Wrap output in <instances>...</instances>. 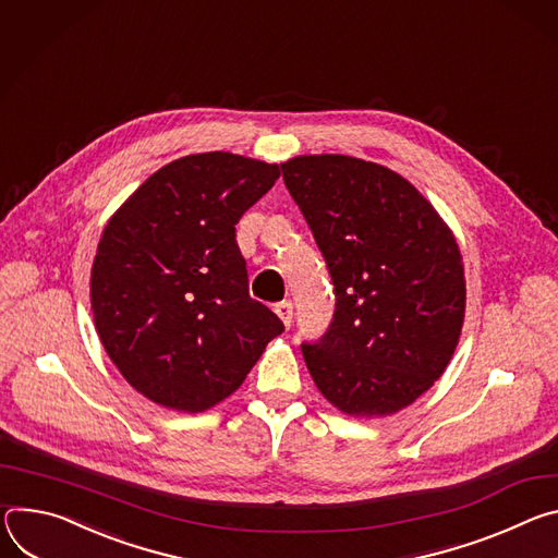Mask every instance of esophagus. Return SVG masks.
<instances>
[{
    "mask_svg": "<svg viewBox=\"0 0 558 558\" xmlns=\"http://www.w3.org/2000/svg\"><path fill=\"white\" fill-rule=\"evenodd\" d=\"M275 313H277V317L281 319V324H283L286 328L292 326V303H290V301L277 303V305H275Z\"/></svg>",
    "mask_w": 558,
    "mask_h": 558,
    "instance_id": "1",
    "label": "esophagus"
}]
</instances>
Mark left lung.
Masks as SVG:
<instances>
[{
  "instance_id": "left-lung-1",
  "label": "left lung",
  "mask_w": 558,
  "mask_h": 558,
  "mask_svg": "<svg viewBox=\"0 0 558 558\" xmlns=\"http://www.w3.org/2000/svg\"><path fill=\"white\" fill-rule=\"evenodd\" d=\"M311 226L337 307L303 359L319 392L348 416H390L446 373L465 319L454 232L399 172L348 155L281 163Z\"/></svg>"
}]
</instances>
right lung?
Wrapping results in <instances>:
<instances>
[{
    "instance_id": "obj_1",
    "label": "right lung",
    "mask_w": 558,
    "mask_h": 558,
    "mask_svg": "<svg viewBox=\"0 0 558 558\" xmlns=\"http://www.w3.org/2000/svg\"><path fill=\"white\" fill-rule=\"evenodd\" d=\"M277 163L223 150L153 172L108 219L90 270L99 341L148 401L206 412L228 399L283 324L247 294L234 241Z\"/></svg>"
}]
</instances>
